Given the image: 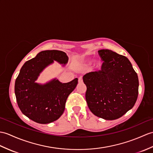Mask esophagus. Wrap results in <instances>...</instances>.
Segmentation results:
<instances>
[{
  "label": "esophagus",
  "instance_id": "1",
  "mask_svg": "<svg viewBox=\"0 0 153 153\" xmlns=\"http://www.w3.org/2000/svg\"><path fill=\"white\" fill-rule=\"evenodd\" d=\"M78 82H79V83H82L83 82L82 77H79V78H78Z\"/></svg>",
  "mask_w": 153,
  "mask_h": 153
}]
</instances>
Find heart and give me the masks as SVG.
I'll use <instances>...</instances> for the list:
<instances>
[{"label":"heart","mask_w":153,"mask_h":153,"mask_svg":"<svg viewBox=\"0 0 153 153\" xmlns=\"http://www.w3.org/2000/svg\"><path fill=\"white\" fill-rule=\"evenodd\" d=\"M91 62H92L91 59H85L83 61V65L85 66H88L91 65ZM100 66H101V63L100 61H96L93 65V68L97 69L100 68Z\"/></svg>","instance_id":"heart-1"}]
</instances>
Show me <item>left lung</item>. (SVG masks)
<instances>
[{
  "label": "left lung",
  "instance_id": "obj_1",
  "mask_svg": "<svg viewBox=\"0 0 153 153\" xmlns=\"http://www.w3.org/2000/svg\"><path fill=\"white\" fill-rule=\"evenodd\" d=\"M101 70L85 74V98L94 115L105 120L120 118L132 109L138 96L137 73L126 56L109 49L99 50Z\"/></svg>",
  "mask_w": 153,
  "mask_h": 153
}]
</instances>
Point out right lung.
Masks as SVG:
<instances>
[{
    "label": "right lung",
    "mask_w": 153,
    "mask_h": 153,
    "mask_svg": "<svg viewBox=\"0 0 153 153\" xmlns=\"http://www.w3.org/2000/svg\"><path fill=\"white\" fill-rule=\"evenodd\" d=\"M53 60L65 65L68 57L62 51H42L24 64L15 82L16 100L21 112L40 124L52 123L62 115L67 98L78 83L77 78L66 83L56 79L44 85L35 82Z\"/></svg>",
    "instance_id": "obj_1"
}]
</instances>
